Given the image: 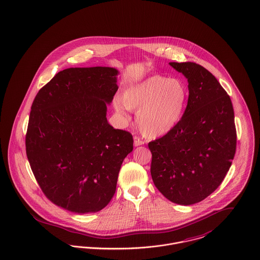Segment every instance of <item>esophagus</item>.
Returning <instances> with one entry per match:
<instances>
[{
  "mask_svg": "<svg viewBox=\"0 0 260 260\" xmlns=\"http://www.w3.org/2000/svg\"><path fill=\"white\" fill-rule=\"evenodd\" d=\"M145 144V141L143 139L140 138L139 136H135L134 137V146L138 147V146H142Z\"/></svg>",
  "mask_w": 260,
  "mask_h": 260,
  "instance_id": "obj_1",
  "label": "esophagus"
}]
</instances>
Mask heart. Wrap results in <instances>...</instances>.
Returning a JSON list of instances; mask_svg holds the SVG:
<instances>
[{
	"label": "heart",
	"mask_w": 260,
	"mask_h": 260,
	"mask_svg": "<svg viewBox=\"0 0 260 260\" xmlns=\"http://www.w3.org/2000/svg\"><path fill=\"white\" fill-rule=\"evenodd\" d=\"M188 95V88L180 79L156 75L128 87L122 94V102L128 109L138 110L137 121L143 134L157 137L180 121ZM122 105L119 100L114 104L121 114L125 109Z\"/></svg>",
	"instance_id": "1"
}]
</instances>
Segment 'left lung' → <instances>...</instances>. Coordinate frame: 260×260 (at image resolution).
<instances>
[{
    "instance_id": "obj_1",
    "label": "left lung",
    "mask_w": 260,
    "mask_h": 260,
    "mask_svg": "<svg viewBox=\"0 0 260 260\" xmlns=\"http://www.w3.org/2000/svg\"><path fill=\"white\" fill-rule=\"evenodd\" d=\"M188 81L189 95L175 127L148 144L151 175L170 201L192 205L216 190L229 172L237 148L235 113L230 95L204 67L171 62Z\"/></svg>"
}]
</instances>
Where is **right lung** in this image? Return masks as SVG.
<instances>
[{
	"label": "right lung",
	"instance_id": "add662e5",
	"mask_svg": "<svg viewBox=\"0 0 260 260\" xmlns=\"http://www.w3.org/2000/svg\"><path fill=\"white\" fill-rule=\"evenodd\" d=\"M118 71L69 68L39 89L31 105L25 150L44 195L55 205L85 214L112 199L122 162L133 151L128 131L106 119Z\"/></svg>",
	"mask_w": 260,
	"mask_h": 260
}]
</instances>
